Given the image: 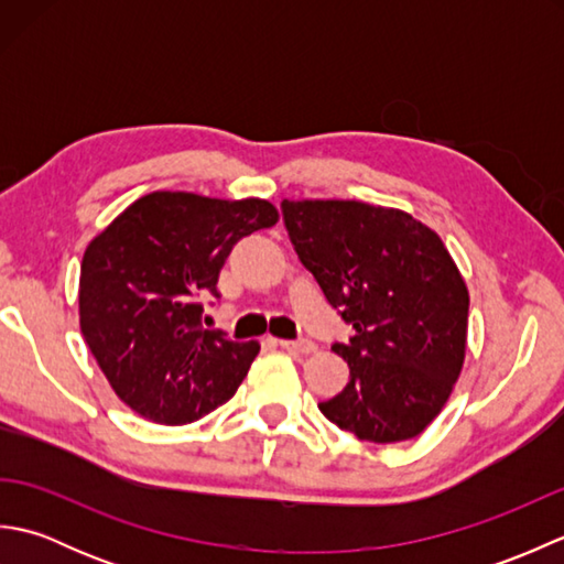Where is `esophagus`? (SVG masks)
Segmentation results:
<instances>
[{"label": "esophagus", "mask_w": 564, "mask_h": 564, "mask_svg": "<svg viewBox=\"0 0 564 564\" xmlns=\"http://www.w3.org/2000/svg\"><path fill=\"white\" fill-rule=\"evenodd\" d=\"M279 344H281V349L291 351V354H303V356L313 354V351L317 349V344H315V341H310V339H297V341H279Z\"/></svg>", "instance_id": "34e87169"}]
</instances>
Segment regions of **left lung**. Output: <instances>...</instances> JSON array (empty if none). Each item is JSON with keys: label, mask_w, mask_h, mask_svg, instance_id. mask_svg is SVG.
<instances>
[{"label": "left lung", "mask_w": 564, "mask_h": 564, "mask_svg": "<svg viewBox=\"0 0 564 564\" xmlns=\"http://www.w3.org/2000/svg\"><path fill=\"white\" fill-rule=\"evenodd\" d=\"M281 210L297 259L356 329L332 346L349 382L319 412L361 441L419 436L465 358L470 297L448 249L410 213L361 200H283Z\"/></svg>", "instance_id": "obj_1"}]
</instances>
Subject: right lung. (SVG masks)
<instances>
[{
	"instance_id": "add662e5",
	"label": "right lung",
	"mask_w": 564,
	"mask_h": 564,
	"mask_svg": "<svg viewBox=\"0 0 564 564\" xmlns=\"http://www.w3.org/2000/svg\"><path fill=\"white\" fill-rule=\"evenodd\" d=\"M275 223L279 210L261 198L154 191L91 239L79 273L82 337L130 410L182 426L232 398L259 344L203 327L198 297H220L232 247Z\"/></svg>"
}]
</instances>
